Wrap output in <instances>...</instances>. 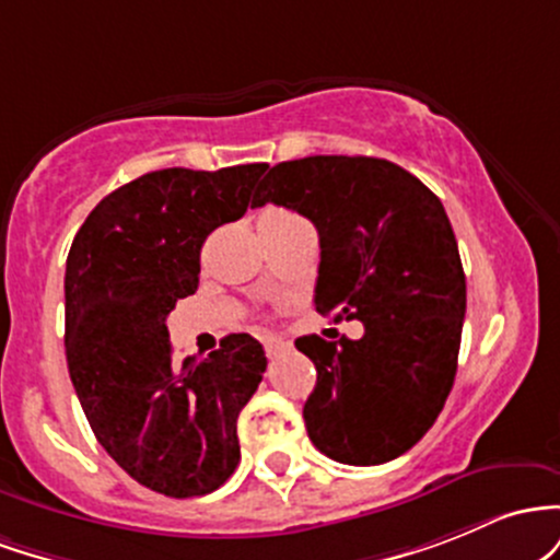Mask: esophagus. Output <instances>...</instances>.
<instances>
[{"instance_id":"34e87169","label":"esophagus","mask_w":560,"mask_h":560,"mask_svg":"<svg viewBox=\"0 0 560 560\" xmlns=\"http://www.w3.org/2000/svg\"><path fill=\"white\" fill-rule=\"evenodd\" d=\"M291 349H293L291 343L280 341V338H267V341H264V351H267L269 360H278V357L288 354V351H291Z\"/></svg>"}]
</instances>
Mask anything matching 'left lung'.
<instances>
[{"label": "left lung", "mask_w": 560, "mask_h": 560, "mask_svg": "<svg viewBox=\"0 0 560 560\" xmlns=\"http://www.w3.org/2000/svg\"><path fill=\"white\" fill-rule=\"evenodd\" d=\"M264 203L317 228V312L364 325L357 341L296 338L317 368L304 405L312 444L347 466L405 455L450 397L466 317V275L442 200L392 161L310 155L269 168L250 206Z\"/></svg>", "instance_id": "1"}]
</instances>
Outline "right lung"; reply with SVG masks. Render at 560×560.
Segmentation results:
<instances>
[{
	"mask_svg": "<svg viewBox=\"0 0 560 560\" xmlns=\"http://www.w3.org/2000/svg\"><path fill=\"white\" fill-rule=\"evenodd\" d=\"M267 163L161 168L94 206L66 261V357L94 436L135 481L200 498L241 463L237 416L267 357L232 332L206 360H172L166 317L198 288L200 248L246 213Z\"/></svg>",
	"mask_w": 560,
	"mask_h": 560,
	"instance_id": "obj_1",
	"label": "right lung"
}]
</instances>
